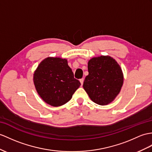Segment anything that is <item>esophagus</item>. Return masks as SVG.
<instances>
[{
  "label": "esophagus",
  "mask_w": 152,
  "mask_h": 152,
  "mask_svg": "<svg viewBox=\"0 0 152 152\" xmlns=\"http://www.w3.org/2000/svg\"><path fill=\"white\" fill-rule=\"evenodd\" d=\"M80 82L81 85H83V83H84V79H83H83H80Z\"/></svg>",
  "instance_id": "1"
}]
</instances>
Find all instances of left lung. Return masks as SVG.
Here are the masks:
<instances>
[{
    "label": "left lung",
    "mask_w": 152,
    "mask_h": 152,
    "mask_svg": "<svg viewBox=\"0 0 152 152\" xmlns=\"http://www.w3.org/2000/svg\"><path fill=\"white\" fill-rule=\"evenodd\" d=\"M88 69L89 74L83 83L84 90L96 104H108L123 86V73L120 66L110 56H101L89 61Z\"/></svg>",
    "instance_id": "1"
}]
</instances>
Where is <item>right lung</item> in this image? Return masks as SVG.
Returning <instances> with one entry per match:
<instances>
[{
    "label": "right lung",
    "instance_id": "right-lung-1",
    "mask_svg": "<svg viewBox=\"0 0 152 152\" xmlns=\"http://www.w3.org/2000/svg\"><path fill=\"white\" fill-rule=\"evenodd\" d=\"M33 82L43 101L55 107L68 102L80 86L67 60L57 57H48L40 62L33 74Z\"/></svg>",
    "mask_w": 152,
    "mask_h": 152
}]
</instances>
